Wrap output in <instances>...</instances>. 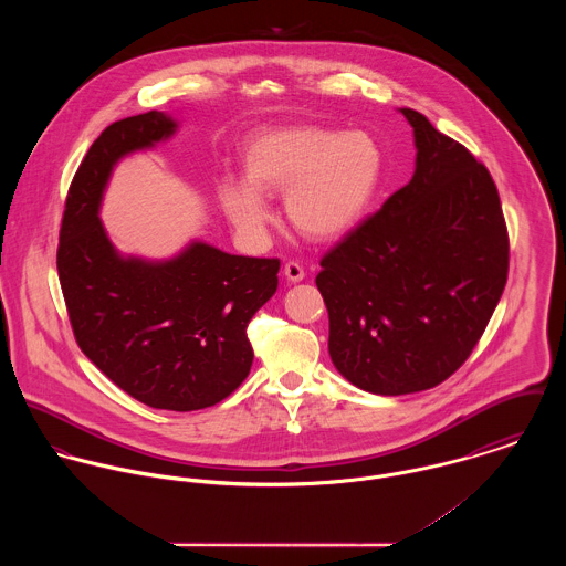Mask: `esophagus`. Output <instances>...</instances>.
I'll use <instances>...</instances> for the list:
<instances>
[{"instance_id": "1", "label": "esophagus", "mask_w": 566, "mask_h": 566, "mask_svg": "<svg viewBox=\"0 0 566 566\" xmlns=\"http://www.w3.org/2000/svg\"><path fill=\"white\" fill-rule=\"evenodd\" d=\"M283 274L287 276V281L298 283V281L305 279V268H303L298 261H287L285 268H283Z\"/></svg>"}]
</instances>
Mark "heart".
<instances>
[{
	"label": "heart",
	"instance_id": "heart-1",
	"mask_svg": "<svg viewBox=\"0 0 566 566\" xmlns=\"http://www.w3.org/2000/svg\"><path fill=\"white\" fill-rule=\"evenodd\" d=\"M243 174L248 182L224 178L218 185L220 205L240 233L265 231L270 209L261 193H285L287 218L303 235L333 240L370 209L384 178V150L364 130L272 128L248 142Z\"/></svg>",
	"mask_w": 566,
	"mask_h": 566
}]
</instances>
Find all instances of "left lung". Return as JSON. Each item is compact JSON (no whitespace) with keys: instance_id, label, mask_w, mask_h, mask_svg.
<instances>
[{"instance_id":"1","label":"left lung","mask_w":566,"mask_h":566,"mask_svg":"<svg viewBox=\"0 0 566 566\" xmlns=\"http://www.w3.org/2000/svg\"><path fill=\"white\" fill-rule=\"evenodd\" d=\"M416 171L323 259L328 355L357 388L399 397L436 388L473 353L503 294L507 227L496 185L418 111Z\"/></svg>"}]
</instances>
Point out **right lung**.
<instances>
[{"label":"right lung","instance_id":"right-lung-1","mask_svg":"<svg viewBox=\"0 0 566 566\" xmlns=\"http://www.w3.org/2000/svg\"><path fill=\"white\" fill-rule=\"evenodd\" d=\"M176 124L159 111L111 124L67 191L56 268L82 353L142 403L193 411L233 395L252 366L245 326L279 285V259L191 243L165 263L122 259L97 207L115 161Z\"/></svg>","mask_w":566,"mask_h":566}]
</instances>
